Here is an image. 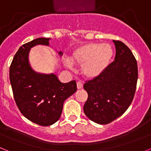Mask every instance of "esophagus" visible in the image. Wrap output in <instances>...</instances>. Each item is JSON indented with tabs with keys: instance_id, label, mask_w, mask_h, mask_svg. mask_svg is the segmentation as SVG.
<instances>
[{
	"instance_id": "esophagus-1",
	"label": "esophagus",
	"mask_w": 151,
	"mask_h": 151,
	"mask_svg": "<svg viewBox=\"0 0 151 151\" xmlns=\"http://www.w3.org/2000/svg\"><path fill=\"white\" fill-rule=\"evenodd\" d=\"M76 85H77V88L78 89H81L83 88V84H82L81 82H78Z\"/></svg>"
}]
</instances>
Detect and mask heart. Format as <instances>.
<instances>
[{
	"instance_id": "b5f03b06",
	"label": "heart",
	"mask_w": 151,
	"mask_h": 151,
	"mask_svg": "<svg viewBox=\"0 0 151 151\" xmlns=\"http://www.w3.org/2000/svg\"><path fill=\"white\" fill-rule=\"evenodd\" d=\"M113 49L109 44L88 43L78 47L71 55L73 63L82 66V73L89 79L97 78L106 69L113 59ZM65 66L73 69L70 61L66 60Z\"/></svg>"
}]
</instances>
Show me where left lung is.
Returning <instances> with one entry per match:
<instances>
[{
	"label": "left lung",
	"instance_id": "8db88e82",
	"mask_svg": "<svg viewBox=\"0 0 151 151\" xmlns=\"http://www.w3.org/2000/svg\"><path fill=\"white\" fill-rule=\"evenodd\" d=\"M113 41L115 60L100 76L84 85L88 92L84 113L101 125L113 122L126 111L134 98L138 81V65L132 52L122 41Z\"/></svg>",
	"mask_w": 151,
	"mask_h": 151
}]
</instances>
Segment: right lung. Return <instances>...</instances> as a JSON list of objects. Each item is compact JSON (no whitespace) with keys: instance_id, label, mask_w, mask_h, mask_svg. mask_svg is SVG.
Returning <instances> with one entry per match:
<instances>
[{"instance_id":"right-lung-1","label":"right lung","mask_w":151,"mask_h":151,"mask_svg":"<svg viewBox=\"0 0 151 151\" xmlns=\"http://www.w3.org/2000/svg\"><path fill=\"white\" fill-rule=\"evenodd\" d=\"M49 40L39 38L24 44L16 53L10 67V84L19 110L29 120L42 126L59 119L65 100L77 90L75 80L62 83L54 73H38L30 66V49L38 45H49ZM59 54L63 53L60 51Z\"/></svg>"}]
</instances>
